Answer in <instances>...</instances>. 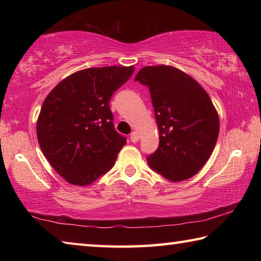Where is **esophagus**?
Here are the masks:
<instances>
[{
    "label": "esophagus",
    "instance_id": "1",
    "mask_svg": "<svg viewBox=\"0 0 261 261\" xmlns=\"http://www.w3.org/2000/svg\"><path fill=\"white\" fill-rule=\"evenodd\" d=\"M130 139H131L132 143H137V141L139 140V135H138V132H136V131L131 132V135H130Z\"/></svg>",
    "mask_w": 261,
    "mask_h": 261
}]
</instances>
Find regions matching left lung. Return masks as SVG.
<instances>
[{
	"label": "left lung",
	"instance_id": "obj_1",
	"mask_svg": "<svg viewBox=\"0 0 261 261\" xmlns=\"http://www.w3.org/2000/svg\"><path fill=\"white\" fill-rule=\"evenodd\" d=\"M135 81L148 87L160 136L148 166L173 182L192 177L219 136V116L208 94L189 74L168 65L145 67Z\"/></svg>",
	"mask_w": 261,
	"mask_h": 261
}]
</instances>
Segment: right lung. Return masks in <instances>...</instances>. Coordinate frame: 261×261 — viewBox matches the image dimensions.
Instances as JSON below:
<instances>
[{"mask_svg":"<svg viewBox=\"0 0 261 261\" xmlns=\"http://www.w3.org/2000/svg\"><path fill=\"white\" fill-rule=\"evenodd\" d=\"M134 67L82 70L53 88L37 123L43 155L67 182L88 185L112 169L126 144L114 127L109 101Z\"/></svg>","mask_w":261,"mask_h":261,"instance_id":"1","label":"right lung"}]
</instances>
